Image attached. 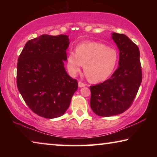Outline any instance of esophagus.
Instances as JSON below:
<instances>
[{
	"mask_svg": "<svg viewBox=\"0 0 157 157\" xmlns=\"http://www.w3.org/2000/svg\"><path fill=\"white\" fill-rule=\"evenodd\" d=\"M86 86V84H85L84 83H83V82H78V86L79 87V88H82V87H84Z\"/></svg>",
	"mask_w": 157,
	"mask_h": 157,
	"instance_id": "obj_1",
	"label": "esophagus"
}]
</instances>
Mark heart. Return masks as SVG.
<instances>
[{
	"instance_id": "1",
	"label": "heart",
	"mask_w": 157,
	"mask_h": 157,
	"mask_svg": "<svg viewBox=\"0 0 157 157\" xmlns=\"http://www.w3.org/2000/svg\"><path fill=\"white\" fill-rule=\"evenodd\" d=\"M118 61L116 50L97 42H84L78 44L75 52H69L66 66L69 73L75 76L84 66L89 80L98 82L105 80L114 70Z\"/></svg>"
}]
</instances>
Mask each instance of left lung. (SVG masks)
Instances as JSON below:
<instances>
[{"mask_svg": "<svg viewBox=\"0 0 157 157\" xmlns=\"http://www.w3.org/2000/svg\"><path fill=\"white\" fill-rule=\"evenodd\" d=\"M111 38L120 51L119 66L109 79L90 86L91 107L103 117L118 115L129 109L142 82L139 47L123 34L113 33Z\"/></svg>", "mask_w": 157, "mask_h": 157, "instance_id": "obj_1", "label": "left lung"}]
</instances>
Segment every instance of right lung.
<instances>
[{"instance_id":"obj_1","label":"right lung","mask_w":157,"mask_h":157,"mask_svg":"<svg viewBox=\"0 0 157 157\" xmlns=\"http://www.w3.org/2000/svg\"><path fill=\"white\" fill-rule=\"evenodd\" d=\"M68 36L43 34L25 44L18 59L17 83L26 104L46 118L62 116L78 83L64 68Z\"/></svg>"}]
</instances>
